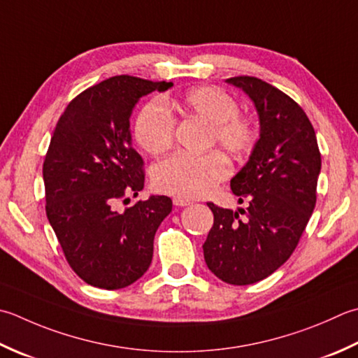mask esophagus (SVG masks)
Wrapping results in <instances>:
<instances>
[{
	"instance_id": "obj_1",
	"label": "esophagus",
	"mask_w": 358,
	"mask_h": 358,
	"mask_svg": "<svg viewBox=\"0 0 358 358\" xmlns=\"http://www.w3.org/2000/svg\"><path fill=\"white\" fill-rule=\"evenodd\" d=\"M191 200H187V199H183V197H175L173 199V205L175 206H187V205H191Z\"/></svg>"
}]
</instances>
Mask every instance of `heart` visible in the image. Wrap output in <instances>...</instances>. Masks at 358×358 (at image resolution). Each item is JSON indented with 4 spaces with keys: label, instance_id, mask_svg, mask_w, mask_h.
I'll use <instances>...</instances> for the list:
<instances>
[{
    "label": "heart",
    "instance_id": "heart-1",
    "mask_svg": "<svg viewBox=\"0 0 358 358\" xmlns=\"http://www.w3.org/2000/svg\"><path fill=\"white\" fill-rule=\"evenodd\" d=\"M172 107L181 115L199 116L211 124L209 145H219L228 155L241 158L255 149L257 127L250 116L237 111V102L225 90L200 85L185 91ZM175 119L161 101L147 102L135 122L138 144L150 155H161L173 144ZM229 164L219 152L205 155L178 153L161 161L153 169V185L161 192L185 199L203 197L227 180Z\"/></svg>",
    "mask_w": 358,
    "mask_h": 358
}]
</instances>
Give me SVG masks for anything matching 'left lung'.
<instances>
[{"label":"left lung","instance_id":"obj_1","mask_svg":"<svg viewBox=\"0 0 358 358\" xmlns=\"http://www.w3.org/2000/svg\"><path fill=\"white\" fill-rule=\"evenodd\" d=\"M227 82L255 102L261 138L231 180L247 208L234 213L208 203L214 225L203 253L223 282L248 285L270 276L295 251L317 203L321 153L312 122L290 96L251 76Z\"/></svg>","mask_w":358,"mask_h":358}]
</instances>
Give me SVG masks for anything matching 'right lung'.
Instances as JSON below:
<instances>
[{"label": "right lung", "instance_id": "right-lung-1", "mask_svg": "<svg viewBox=\"0 0 358 358\" xmlns=\"http://www.w3.org/2000/svg\"><path fill=\"white\" fill-rule=\"evenodd\" d=\"M172 82L115 76L77 94L59 117L43 161L46 215L69 267L87 284L124 289L149 268L153 239L172 200L152 195L117 213L144 187V161L131 147L139 97Z\"/></svg>", "mask_w": 358, "mask_h": 358}]
</instances>
